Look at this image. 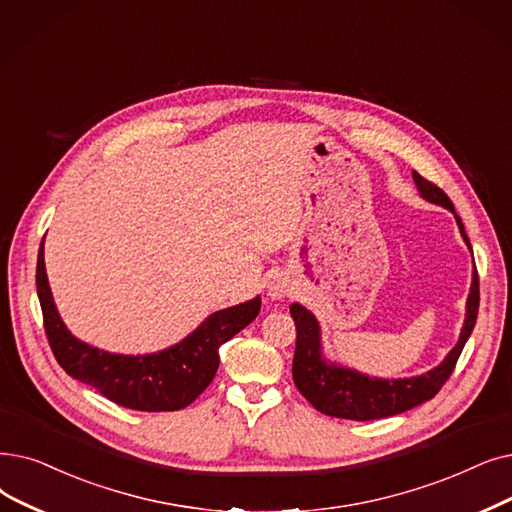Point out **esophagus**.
I'll return each instance as SVG.
<instances>
[{
	"instance_id": "1",
	"label": "esophagus",
	"mask_w": 512,
	"mask_h": 512,
	"mask_svg": "<svg viewBox=\"0 0 512 512\" xmlns=\"http://www.w3.org/2000/svg\"><path fill=\"white\" fill-rule=\"evenodd\" d=\"M268 295H270V299H274V301L286 297V295H288V284H286L284 280H280V278H274V280L270 282V286H268Z\"/></svg>"
}]
</instances>
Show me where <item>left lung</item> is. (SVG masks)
Masks as SVG:
<instances>
[{
    "label": "left lung",
    "mask_w": 512,
    "mask_h": 512,
    "mask_svg": "<svg viewBox=\"0 0 512 512\" xmlns=\"http://www.w3.org/2000/svg\"><path fill=\"white\" fill-rule=\"evenodd\" d=\"M414 184L425 201L446 207L454 213V205L448 194L425 177L412 171ZM460 236L466 247L471 249L469 236L464 232L460 217L454 213ZM473 253V249H471ZM479 311V278L477 270L473 272L471 293L466 299V316L460 330L458 343L443 358V362L425 374L410 376V379H376V376L362 374L353 368L332 364L322 353V332L316 316L301 303L291 305V316L297 326V347L293 358V381L301 395L318 412L335 418L349 420H374L387 418L412 410L420 404L433 399L439 389L446 385L450 374L460 358L464 343L469 341L477 322Z\"/></svg>",
    "instance_id": "1"
}]
</instances>
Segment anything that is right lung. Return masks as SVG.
<instances>
[{
  "label": "right lung",
  "mask_w": 512,
  "mask_h": 512,
  "mask_svg": "<svg viewBox=\"0 0 512 512\" xmlns=\"http://www.w3.org/2000/svg\"><path fill=\"white\" fill-rule=\"evenodd\" d=\"M35 282L43 326L64 372L94 387L110 402L142 412H173L190 406L213 381L219 366V347L249 326L261 309V297H255L215 311L186 339L163 351L123 355L87 345L66 328L50 291L43 242L37 255Z\"/></svg>",
  "instance_id": "right-lung-1"
}]
</instances>
